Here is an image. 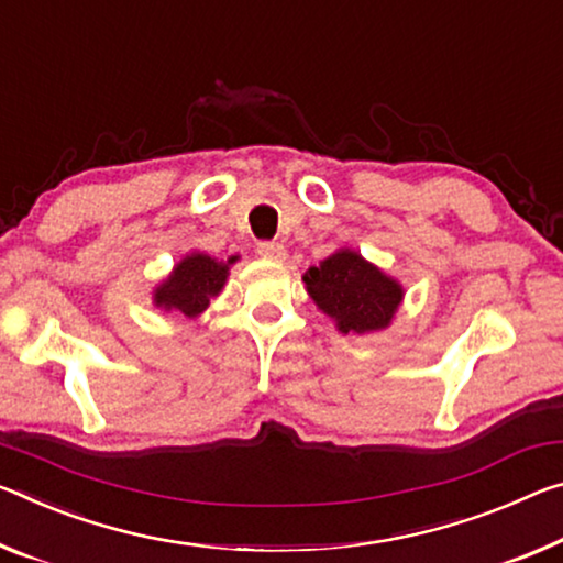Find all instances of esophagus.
<instances>
[{
  "label": "esophagus",
  "instance_id": "1",
  "mask_svg": "<svg viewBox=\"0 0 563 563\" xmlns=\"http://www.w3.org/2000/svg\"><path fill=\"white\" fill-rule=\"evenodd\" d=\"M257 255L265 257V261H283L285 247L280 243H275V240H263V243L257 245Z\"/></svg>",
  "mask_w": 563,
  "mask_h": 563
}]
</instances>
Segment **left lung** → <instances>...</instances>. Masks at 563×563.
<instances>
[{
	"instance_id": "1",
	"label": "left lung",
	"mask_w": 563,
	"mask_h": 563,
	"mask_svg": "<svg viewBox=\"0 0 563 563\" xmlns=\"http://www.w3.org/2000/svg\"><path fill=\"white\" fill-rule=\"evenodd\" d=\"M306 285L318 308L338 320L343 333H368L390 323L404 290L353 250L325 257L306 271Z\"/></svg>"
}]
</instances>
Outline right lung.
Returning <instances> with one entry per match:
<instances>
[{
	"mask_svg": "<svg viewBox=\"0 0 563 563\" xmlns=\"http://www.w3.org/2000/svg\"><path fill=\"white\" fill-rule=\"evenodd\" d=\"M230 257L228 263H233ZM228 278V265H220L216 257L208 255H187L175 267V273L159 285L155 292V302L165 310H180L185 316H198L208 308L212 296H218Z\"/></svg>",
	"mask_w": 563,
	"mask_h": 563,
	"instance_id": "obj_1",
	"label": "right lung"
}]
</instances>
